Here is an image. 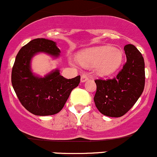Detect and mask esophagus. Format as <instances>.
<instances>
[{"label":"esophagus","instance_id":"1","mask_svg":"<svg viewBox=\"0 0 157 157\" xmlns=\"http://www.w3.org/2000/svg\"><path fill=\"white\" fill-rule=\"evenodd\" d=\"M88 79V77L86 75L83 74V75L81 76V82H85Z\"/></svg>","mask_w":157,"mask_h":157}]
</instances>
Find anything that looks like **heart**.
Wrapping results in <instances>:
<instances>
[{
    "label": "heart",
    "instance_id": "obj_1",
    "mask_svg": "<svg viewBox=\"0 0 157 157\" xmlns=\"http://www.w3.org/2000/svg\"><path fill=\"white\" fill-rule=\"evenodd\" d=\"M69 61L74 64L72 58ZM78 61L85 68L96 67L100 76H109L118 70L123 61V53L109 45L97 46L83 50L78 54Z\"/></svg>",
    "mask_w": 157,
    "mask_h": 157
}]
</instances>
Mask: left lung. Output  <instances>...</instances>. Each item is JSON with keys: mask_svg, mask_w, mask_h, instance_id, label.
<instances>
[{"mask_svg": "<svg viewBox=\"0 0 157 157\" xmlns=\"http://www.w3.org/2000/svg\"><path fill=\"white\" fill-rule=\"evenodd\" d=\"M124 51L126 63L116 78L95 81V106L101 113L109 117H120L126 113L137 102L144 88L143 56L132 44L125 45Z\"/></svg>", "mask_w": 157, "mask_h": 157, "instance_id": "obj_1", "label": "left lung"}]
</instances>
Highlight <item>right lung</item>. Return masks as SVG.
<instances>
[{"mask_svg":"<svg viewBox=\"0 0 157 157\" xmlns=\"http://www.w3.org/2000/svg\"><path fill=\"white\" fill-rule=\"evenodd\" d=\"M46 54L57 59L60 50L56 43L46 38H36L19 50L12 69V85L22 106L36 116L58 113L65 105L71 91L80 82V75L67 79L55 69L44 76L32 71V60L35 55Z\"/></svg>","mask_w":157,"mask_h":157,"instance_id":"add662e5","label":"right lung"}]
</instances>
